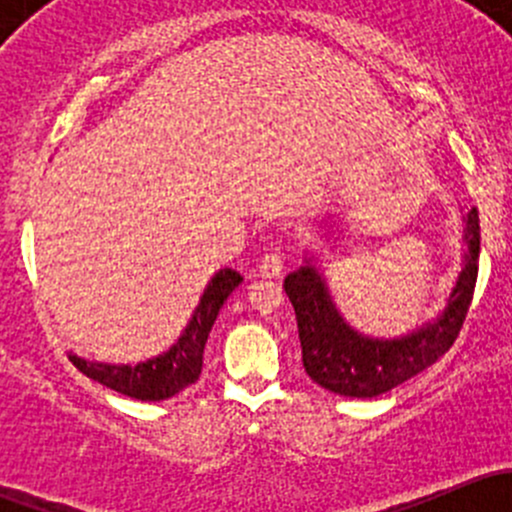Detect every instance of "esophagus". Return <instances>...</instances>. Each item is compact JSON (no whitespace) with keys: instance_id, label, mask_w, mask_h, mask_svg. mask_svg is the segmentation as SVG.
Segmentation results:
<instances>
[{"instance_id":"34e87169","label":"esophagus","mask_w":512,"mask_h":512,"mask_svg":"<svg viewBox=\"0 0 512 512\" xmlns=\"http://www.w3.org/2000/svg\"><path fill=\"white\" fill-rule=\"evenodd\" d=\"M285 270V257L280 252H270V255L262 257L260 262V275L262 277H280Z\"/></svg>"}]
</instances>
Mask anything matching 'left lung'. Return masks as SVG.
Wrapping results in <instances>:
<instances>
[{
    "label": "left lung",
    "mask_w": 512,
    "mask_h": 512,
    "mask_svg": "<svg viewBox=\"0 0 512 512\" xmlns=\"http://www.w3.org/2000/svg\"><path fill=\"white\" fill-rule=\"evenodd\" d=\"M344 227V220H334L322 237L337 242ZM463 242L466 250L461 272L443 299L446 304L441 312L416 324L411 332L389 339L361 334L342 317L329 292L327 277L317 265V255L307 252L304 265L285 277V292L297 317L302 364L309 379L339 396L374 399L436 364L456 342L476 289L480 255L476 208L463 215Z\"/></svg>",
    "instance_id": "8db88e82"
}]
</instances>
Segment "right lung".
Segmentation results:
<instances>
[{"label":"right lung","mask_w":512,"mask_h":512,"mask_svg":"<svg viewBox=\"0 0 512 512\" xmlns=\"http://www.w3.org/2000/svg\"><path fill=\"white\" fill-rule=\"evenodd\" d=\"M242 285L240 272L223 267L210 277L200 294L198 307L193 309V317L185 324L180 337L170 344L165 352L151 356L138 364H106V361H89L84 356L69 352L76 369L86 374L98 384L118 391L123 396H131L138 401H163L180 394L195 384L203 371L205 342L210 337L215 319L232 292Z\"/></svg>","instance_id":"right-lung-1"}]
</instances>
